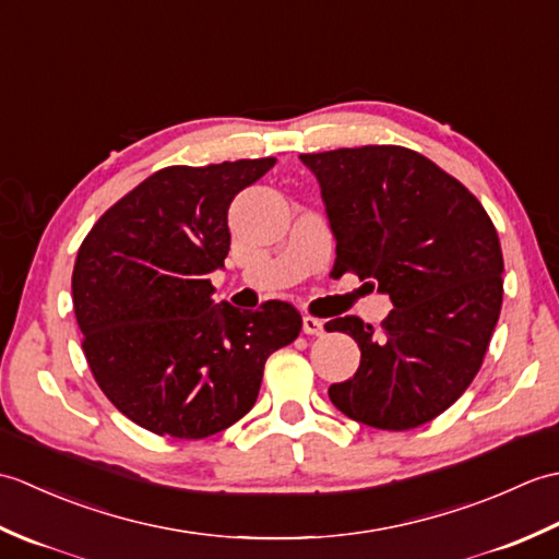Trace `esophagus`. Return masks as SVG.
Returning <instances> with one entry per match:
<instances>
[{"label": "esophagus", "mask_w": 559, "mask_h": 559, "mask_svg": "<svg viewBox=\"0 0 559 559\" xmlns=\"http://www.w3.org/2000/svg\"><path fill=\"white\" fill-rule=\"evenodd\" d=\"M302 331L307 336H322L324 334V322L317 317H302Z\"/></svg>", "instance_id": "esophagus-1"}]
</instances>
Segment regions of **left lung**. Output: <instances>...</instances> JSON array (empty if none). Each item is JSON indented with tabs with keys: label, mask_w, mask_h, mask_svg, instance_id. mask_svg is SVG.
<instances>
[{
	"label": "left lung",
	"mask_w": 559,
	"mask_h": 559,
	"mask_svg": "<svg viewBox=\"0 0 559 559\" xmlns=\"http://www.w3.org/2000/svg\"><path fill=\"white\" fill-rule=\"evenodd\" d=\"M336 237V276L358 273L391 298L382 329L338 317L360 348L350 379L329 386L348 418L413 430L444 413L473 377L502 310V247L480 201L403 146L305 153Z\"/></svg>",
	"instance_id": "left-lung-1"
}]
</instances>
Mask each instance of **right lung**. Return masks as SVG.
I'll return each mask as SVG.
<instances>
[{"label": "right lung", "instance_id": "obj_1", "mask_svg": "<svg viewBox=\"0 0 559 559\" xmlns=\"http://www.w3.org/2000/svg\"><path fill=\"white\" fill-rule=\"evenodd\" d=\"M276 158L146 177L81 242L71 295L93 377L148 432L204 439L252 411L266 358L298 338L302 317L213 305L211 273L230 249L228 209Z\"/></svg>", "mask_w": 559, "mask_h": 559}]
</instances>
